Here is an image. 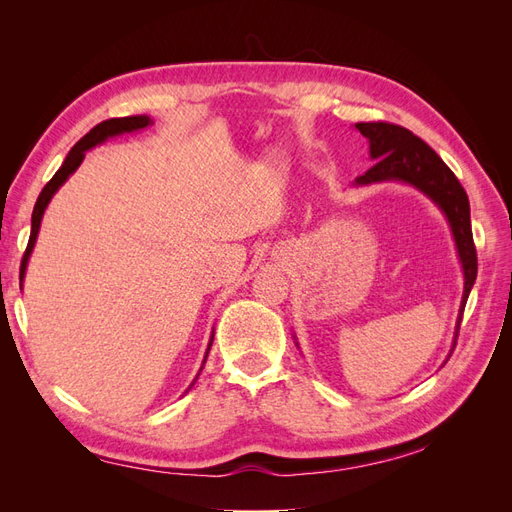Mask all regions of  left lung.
Returning <instances> with one entry per match:
<instances>
[{
	"label": "left lung",
	"instance_id": "8db88e82",
	"mask_svg": "<svg viewBox=\"0 0 512 512\" xmlns=\"http://www.w3.org/2000/svg\"><path fill=\"white\" fill-rule=\"evenodd\" d=\"M365 138H369V153L371 158L378 160L365 175L356 179V183H374V181H389L399 179L416 185L429 198L436 200L440 209L446 213L451 230L455 235L457 252L463 265V275H466V286H463V307H466L468 294L476 282L478 260L476 247L472 239V224H470V200L463 185L448 168L442 158L433 151L421 138L414 136L410 130L397 126L389 121H361L356 123ZM461 307V316H463ZM459 316V324H461ZM457 324V335H459ZM457 344V342H455Z\"/></svg>",
	"mask_w": 512,
	"mask_h": 512
}]
</instances>
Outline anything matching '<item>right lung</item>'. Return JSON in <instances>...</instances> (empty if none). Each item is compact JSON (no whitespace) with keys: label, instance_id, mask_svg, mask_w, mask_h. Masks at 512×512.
Wrapping results in <instances>:
<instances>
[{"label":"right lung","instance_id":"right-lung-1","mask_svg":"<svg viewBox=\"0 0 512 512\" xmlns=\"http://www.w3.org/2000/svg\"><path fill=\"white\" fill-rule=\"evenodd\" d=\"M149 126V117L141 115V117H115V119H106L102 123H98L96 128H91L79 143H76L68 158L64 160V164H61V168L57 170V173L53 175V179L44 185L38 200H36V207H34V213H32V235H29V243L25 247V254H23V260H21V280L25 275V267H27V258L29 254H32L34 250V243H36V237H38V228H40V220H42V213L46 209V205H49L51 196L57 192V188L61 183H64L76 168H79V164L83 162L85 158V151L96 147L98 143L106 141L108 136H115V134H121V132H132V130H141V128H147Z\"/></svg>","mask_w":512,"mask_h":512}]
</instances>
